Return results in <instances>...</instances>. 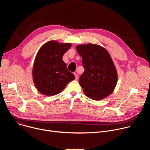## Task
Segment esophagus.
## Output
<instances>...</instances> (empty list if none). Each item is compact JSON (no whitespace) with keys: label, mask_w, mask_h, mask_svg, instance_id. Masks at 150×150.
Segmentation results:
<instances>
[{"label":"esophagus","mask_w":150,"mask_h":150,"mask_svg":"<svg viewBox=\"0 0 150 150\" xmlns=\"http://www.w3.org/2000/svg\"><path fill=\"white\" fill-rule=\"evenodd\" d=\"M74 74L75 76V79H78V75L77 74H76V73H74Z\"/></svg>","instance_id":"obj_1"}]
</instances>
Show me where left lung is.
Segmentation results:
<instances>
[{"label": "left lung", "instance_id": "1", "mask_svg": "<svg viewBox=\"0 0 150 150\" xmlns=\"http://www.w3.org/2000/svg\"><path fill=\"white\" fill-rule=\"evenodd\" d=\"M84 72L79 79L85 94L94 100H101L112 93L117 83L116 69L109 52L94 44L78 45Z\"/></svg>", "mask_w": 150, "mask_h": 150}]
</instances>
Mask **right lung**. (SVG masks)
I'll return each mask as SVG.
<instances>
[{
	"mask_svg": "<svg viewBox=\"0 0 150 150\" xmlns=\"http://www.w3.org/2000/svg\"><path fill=\"white\" fill-rule=\"evenodd\" d=\"M71 46V43H59L53 40L46 42L38 50L33 65V78L36 88L41 94L56 95L75 79L62 60Z\"/></svg>",
	"mask_w": 150,
	"mask_h": 150,
	"instance_id": "add662e5",
	"label": "right lung"
}]
</instances>
